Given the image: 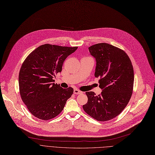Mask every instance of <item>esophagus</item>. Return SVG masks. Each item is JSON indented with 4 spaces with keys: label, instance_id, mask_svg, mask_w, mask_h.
Masks as SVG:
<instances>
[{
    "label": "esophagus",
    "instance_id": "1",
    "mask_svg": "<svg viewBox=\"0 0 155 155\" xmlns=\"http://www.w3.org/2000/svg\"><path fill=\"white\" fill-rule=\"evenodd\" d=\"M74 94H82V92L79 89H76L74 90Z\"/></svg>",
    "mask_w": 155,
    "mask_h": 155
}]
</instances>
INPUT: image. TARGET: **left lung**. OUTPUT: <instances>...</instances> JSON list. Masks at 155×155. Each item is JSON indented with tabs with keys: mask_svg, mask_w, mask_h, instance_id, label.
Returning <instances> with one entry per match:
<instances>
[{
	"mask_svg": "<svg viewBox=\"0 0 155 155\" xmlns=\"http://www.w3.org/2000/svg\"><path fill=\"white\" fill-rule=\"evenodd\" d=\"M96 59L94 76L99 78L101 95L86 92L88 101L83 105L84 110L99 122L111 120L120 114L132 95L134 71L132 61L122 49L101 43L89 48Z\"/></svg>",
	"mask_w": 155,
	"mask_h": 155,
	"instance_id": "obj_1",
	"label": "left lung"
}]
</instances>
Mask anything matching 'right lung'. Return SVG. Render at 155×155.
Instances as JSON below:
<instances>
[{
	"label": "right lung",
	"mask_w": 155,
	"mask_h": 155,
	"mask_svg": "<svg viewBox=\"0 0 155 155\" xmlns=\"http://www.w3.org/2000/svg\"><path fill=\"white\" fill-rule=\"evenodd\" d=\"M78 46L42 45L34 50L22 63L18 84L21 100L29 112L43 120H50L60 114L73 89L62 88L54 84L53 78L62 71L66 58Z\"/></svg>",
	"instance_id": "1"
}]
</instances>
